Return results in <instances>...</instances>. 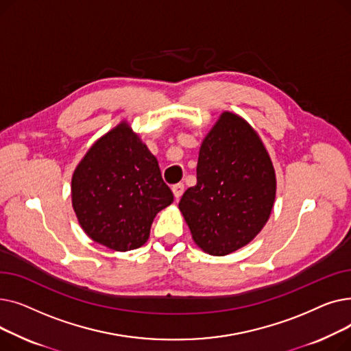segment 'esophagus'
Masks as SVG:
<instances>
[{"mask_svg": "<svg viewBox=\"0 0 351 351\" xmlns=\"http://www.w3.org/2000/svg\"><path fill=\"white\" fill-rule=\"evenodd\" d=\"M172 191H173L175 197L179 199L183 195V192H185V185H183V183H176V185L172 186Z\"/></svg>", "mask_w": 351, "mask_h": 351, "instance_id": "esophagus-1", "label": "esophagus"}]
</instances>
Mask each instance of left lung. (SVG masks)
Wrapping results in <instances>:
<instances>
[{
    "label": "left lung",
    "mask_w": 351,
    "mask_h": 351,
    "mask_svg": "<svg viewBox=\"0 0 351 351\" xmlns=\"http://www.w3.org/2000/svg\"><path fill=\"white\" fill-rule=\"evenodd\" d=\"M196 178L179 202L195 243L226 256L252 242L271 213L276 175L262 139L243 118L220 115L200 145Z\"/></svg>",
    "instance_id": "8db88e82"
}]
</instances>
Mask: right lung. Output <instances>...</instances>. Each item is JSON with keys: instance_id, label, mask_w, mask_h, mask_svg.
Segmentation results:
<instances>
[{"instance_id": "add662e5", "label": "right lung", "mask_w": 351, "mask_h": 351, "mask_svg": "<svg viewBox=\"0 0 351 351\" xmlns=\"http://www.w3.org/2000/svg\"><path fill=\"white\" fill-rule=\"evenodd\" d=\"M71 193L84 232L117 252L145 245L156 213L173 202L156 158L125 121L89 147Z\"/></svg>"}]
</instances>
